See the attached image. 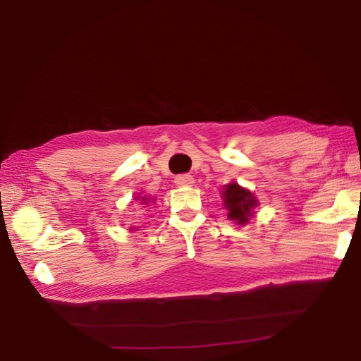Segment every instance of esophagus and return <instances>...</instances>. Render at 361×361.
Segmentation results:
<instances>
[{
    "mask_svg": "<svg viewBox=\"0 0 361 361\" xmlns=\"http://www.w3.org/2000/svg\"><path fill=\"white\" fill-rule=\"evenodd\" d=\"M175 185L176 186H192L194 185V176L192 175H188V173H185V175H178L175 178Z\"/></svg>",
    "mask_w": 361,
    "mask_h": 361,
    "instance_id": "34e87169",
    "label": "esophagus"
}]
</instances>
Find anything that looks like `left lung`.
Segmentation results:
<instances>
[{
    "mask_svg": "<svg viewBox=\"0 0 361 361\" xmlns=\"http://www.w3.org/2000/svg\"><path fill=\"white\" fill-rule=\"evenodd\" d=\"M223 207L228 212V218L239 226L248 224L255 216L256 207L259 205L256 195L247 188H242L239 183L232 181L223 186L221 191Z\"/></svg>",
    "mask_w": 361,
    "mask_h": 361,
    "instance_id": "obj_1",
    "label": "left lung"
}]
</instances>
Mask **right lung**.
<instances>
[{
	"label": "right lung",
	"mask_w": 361,
	"mask_h": 361,
	"mask_svg": "<svg viewBox=\"0 0 361 361\" xmlns=\"http://www.w3.org/2000/svg\"><path fill=\"white\" fill-rule=\"evenodd\" d=\"M133 200H138V205H143V209L145 207H148L149 204H154V197H148V195H145V194H137V197ZM135 229H137L135 226H132L129 231H135Z\"/></svg>",
	"instance_id": "1"
}]
</instances>
